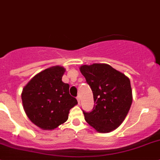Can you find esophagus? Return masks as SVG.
<instances>
[{
    "mask_svg": "<svg viewBox=\"0 0 160 160\" xmlns=\"http://www.w3.org/2000/svg\"><path fill=\"white\" fill-rule=\"evenodd\" d=\"M77 101H78V104H80V101H81V98H80V95H79V96L77 97Z\"/></svg>",
    "mask_w": 160,
    "mask_h": 160,
    "instance_id": "obj_1",
    "label": "esophagus"
}]
</instances>
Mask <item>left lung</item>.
<instances>
[{"instance_id":"left-lung-1","label":"left lung","mask_w":160,"mask_h":160,"mask_svg":"<svg viewBox=\"0 0 160 160\" xmlns=\"http://www.w3.org/2000/svg\"><path fill=\"white\" fill-rule=\"evenodd\" d=\"M93 91L94 107L83 111L86 122L100 133H108L118 128L126 118L132 103L130 80L123 72L106 63L80 67Z\"/></svg>"}]
</instances>
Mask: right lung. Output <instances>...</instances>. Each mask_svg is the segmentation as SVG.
<instances>
[{
    "mask_svg": "<svg viewBox=\"0 0 160 160\" xmlns=\"http://www.w3.org/2000/svg\"><path fill=\"white\" fill-rule=\"evenodd\" d=\"M66 69L53 66L34 76L24 87V110L34 125L53 130L66 122L70 110L78 103L70 94V85L62 81Z\"/></svg>",
    "mask_w": 160,
    "mask_h": 160,
    "instance_id": "1",
    "label": "right lung"
}]
</instances>
